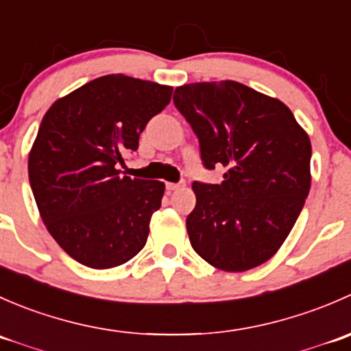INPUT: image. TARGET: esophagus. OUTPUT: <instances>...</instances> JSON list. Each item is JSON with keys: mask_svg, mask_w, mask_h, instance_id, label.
<instances>
[{"mask_svg": "<svg viewBox=\"0 0 351 351\" xmlns=\"http://www.w3.org/2000/svg\"><path fill=\"white\" fill-rule=\"evenodd\" d=\"M182 186H185V183H183V182H178V183L168 182V183H166V189H168V190H178V189H182Z\"/></svg>", "mask_w": 351, "mask_h": 351, "instance_id": "34e87169", "label": "esophagus"}]
</instances>
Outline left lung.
<instances>
[{"label":"left lung","mask_w":351,"mask_h":351,"mask_svg":"<svg viewBox=\"0 0 351 351\" xmlns=\"http://www.w3.org/2000/svg\"><path fill=\"white\" fill-rule=\"evenodd\" d=\"M173 101L197 134L205 168H226L222 183L192 185V247L219 270L260 267L280 250L309 195V136L285 104L238 81L183 84Z\"/></svg>","instance_id":"left-lung-1"}]
</instances>
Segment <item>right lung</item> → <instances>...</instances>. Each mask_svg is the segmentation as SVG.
<instances>
[{"label":"right lung","mask_w":351,"mask_h":351,"mask_svg":"<svg viewBox=\"0 0 351 351\" xmlns=\"http://www.w3.org/2000/svg\"><path fill=\"white\" fill-rule=\"evenodd\" d=\"M173 88L123 74L97 77L45 112L28 180L45 228L71 258L105 270L144 247L165 183L122 176L146 123Z\"/></svg>","instance_id":"add662e5"}]
</instances>
